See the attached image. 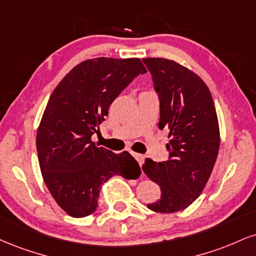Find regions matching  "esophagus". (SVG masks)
Masks as SVG:
<instances>
[{
	"label": "esophagus",
	"instance_id": "esophagus-1",
	"mask_svg": "<svg viewBox=\"0 0 256 256\" xmlns=\"http://www.w3.org/2000/svg\"><path fill=\"white\" fill-rule=\"evenodd\" d=\"M132 155H134V158L137 160L138 164H140V166L143 164V161H144V156L142 155V154H138V152H132Z\"/></svg>",
	"mask_w": 256,
	"mask_h": 256
}]
</instances>
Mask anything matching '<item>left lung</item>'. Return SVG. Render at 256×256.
<instances>
[{
	"mask_svg": "<svg viewBox=\"0 0 256 256\" xmlns=\"http://www.w3.org/2000/svg\"><path fill=\"white\" fill-rule=\"evenodd\" d=\"M158 94V128L168 131L167 161L146 158L144 173L161 188L148 208L173 214L188 208L208 184L220 150V125L214 98L192 70L166 58H144Z\"/></svg>",
	"mask_w": 256,
	"mask_h": 256,
	"instance_id": "1",
	"label": "left lung"
}]
</instances>
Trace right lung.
I'll use <instances>...</instances> for the list:
<instances>
[{
	"instance_id": "add662e5",
	"label": "right lung",
	"mask_w": 256,
	"mask_h": 256,
	"mask_svg": "<svg viewBox=\"0 0 256 256\" xmlns=\"http://www.w3.org/2000/svg\"><path fill=\"white\" fill-rule=\"evenodd\" d=\"M146 72L140 58L98 57L78 64L52 92L36 132V152L46 187L69 216L93 214L101 184L114 175H140L128 152L98 146L92 136L116 98Z\"/></svg>"
}]
</instances>
